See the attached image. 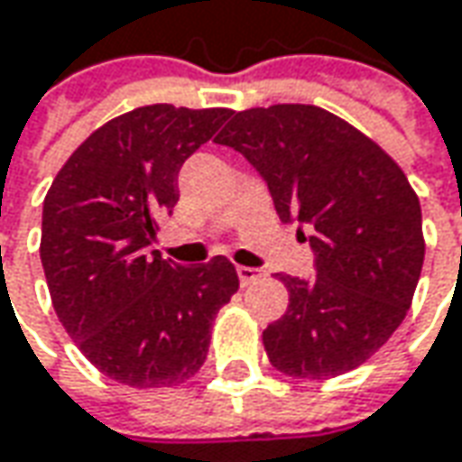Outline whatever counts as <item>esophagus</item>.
I'll list each match as a JSON object with an SVG mask.
<instances>
[{
	"label": "esophagus",
	"mask_w": 462,
	"mask_h": 462,
	"mask_svg": "<svg viewBox=\"0 0 462 462\" xmlns=\"http://www.w3.org/2000/svg\"><path fill=\"white\" fill-rule=\"evenodd\" d=\"M237 279L243 286H250V283H255V281L261 279V271L258 268H247V265H237Z\"/></svg>",
	"instance_id": "1"
}]
</instances>
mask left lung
Listing matches in <instances>:
<instances>
[{
  "label": "left lung",
  "instance_id": "left-lung-1",
  "mask_svg": "<svg viewBox=\"0 0 462 462\" xmlns=\"http://www.w3.org/2000/svg\"><path fill=\"white\" fill-rule=\"evenodd\" d=\"M217 143L261 173L281 222L311 230L317 273L279 276L289 310L263 332L273 368L294 378L358 368L404 322L424 263L420 199L404 171L314 104L237 112Z\"/></svg>",
  "mask_w": 462,
  "mask_h": 462
}]
</instances>
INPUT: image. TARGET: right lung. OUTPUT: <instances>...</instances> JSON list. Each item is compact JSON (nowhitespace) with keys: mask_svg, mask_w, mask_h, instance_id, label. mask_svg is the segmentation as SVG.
<instances>
[{"mask_svg":"<svg viewBox=\"0 0 462 462\" xmlns=\"http://www.w3.org/2000/svg\"><path fill=\"white\" fill-rule=\"evenodd\" d=\"M230 109L137 106L73 151L42 201L41 261L60 325L104 375L133 389L199 371L209 329L240 281L225 255L201 265L151 250L179 201L183 161Z\"/></svg>","mask_w":462,"mask_h":462,"instance_id":"obj_1","label":"right lung"}]
</instances>
